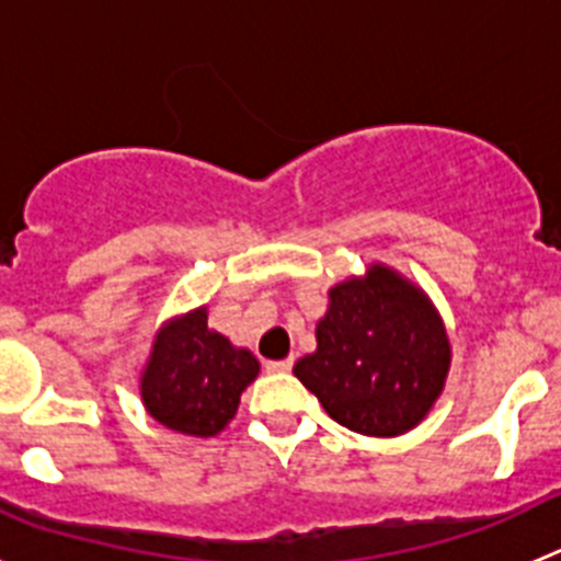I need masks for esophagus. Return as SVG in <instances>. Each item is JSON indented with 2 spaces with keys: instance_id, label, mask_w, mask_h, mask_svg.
<instances>
[{
  "instance_id": "1",
  "label": "esophagus",
  "mask_w": 561,
  "mask_h": 561,
  "mask_svg": "<svg viewBox=\"0 0 561 561\" xmlns=\"http://www.w3.org/2000/svg\"><path fill=\"white\" fill-rule=\"evenodd\" d=\"M266 370L270 374H286V370H291V359H270L266 362Z\"/></svg>"
}]
</instances>
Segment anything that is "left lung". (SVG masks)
I'll use <instances>...</instances> for the list:
<instances>
[{
	"label": "left lung",
	"instance_id": "8db88e82",
	"mask_svg": "<svg viewBox=\"0 0 561 561\" xmlns=\"http://www.w3.org/2000/svg\"><path fill=\"white\" fill-rule=\"evenodd\" d=\"M317 348L295 376L325 413L362 435L396 438L427 419L453 365L447 325L421 286L388 264L331 286Z\"/></svg>",
	"mask_w": 561,
	"mask_h": 561
}]
</instances>
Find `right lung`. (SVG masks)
Wrapping results in <instances>:
<instances>
[{
    "instance_id": "right-lung-1",
    "label": "right lung",
    "mask_w": 561,
    "mask_h": 561,
    "mask_svg": "<svg viewBox=\"0 0 561 561\" xmlns=\"http://www.w3.org/2000/svg\"><path fill=\"white\" fill-rule=\"evenodd\" d=\"M261 374L250 348L207 325V306L157 329L140 374L142 408L153 421L191 438H213L232 421L241 393Z\"/></svg>"
}]
</instances>
